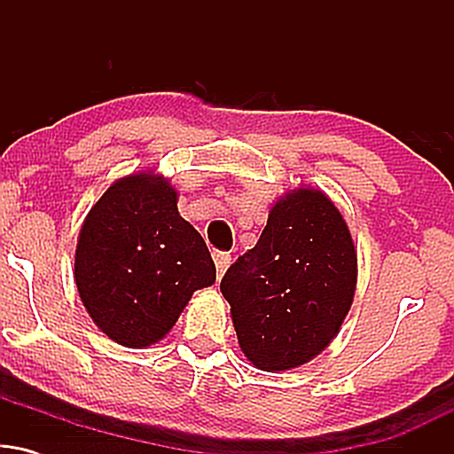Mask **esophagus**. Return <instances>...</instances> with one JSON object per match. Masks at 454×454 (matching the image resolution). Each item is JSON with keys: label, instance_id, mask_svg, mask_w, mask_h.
<instances>
[{"label": "esophagus", "instance_id": "esophagus-1", "mask_svg": "<svg viewBox=\"0 0 454 454\" xmlns=\"http://www.w3.org/2000/svg\"><path fill=\"white\" fill-rule=\"evenodd\" d=\"M213 260H215V269H217V278H222L226 273V269L231 267V254L228 252H213Z\"/></svg>", "mask_w": 454, "mask_h": 454}]
</instances>
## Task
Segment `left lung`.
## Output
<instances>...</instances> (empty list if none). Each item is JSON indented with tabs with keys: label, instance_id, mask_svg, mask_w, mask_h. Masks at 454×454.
I'll use <instances>...</instances> for the list:
<instances>
[{
	"label": "left lung",
	"instance_id": "obj_1",
	"mask_svg": "<svg viewBox=\"0 0 454 454\" xmlns=\"http://www.w3.org/2000/svg\"><path fill=\"white\" fill-rule=\"evenodd\" d=\"M356 278V247L335 202L303 185L279 196L256 247L220 284L245 358L273 373L316 358L340 333Z\"/></svg>",
	"mask_w": 454,
	"mask_h": 454
}]
</instances>
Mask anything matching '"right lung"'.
<instances>
[{
  "instance_id": "right-lung-1",
  "label": "right lung",
  "mask_w": 454,
  "mask_h": 454,
  "mask_svg": "<svg viewBox=\"0 0 454 454\" xmlns=\"http://www.w3.org/2000/svg\"><path fill=\"white\" fill-rule=\"evenodd\" d=\"M164 175L121 176L78 232L74 281L87 314L108 340L147 348L164 340L192 294L215 284L207 243L176 209Z\"/></svg>"
}]
</instances>
